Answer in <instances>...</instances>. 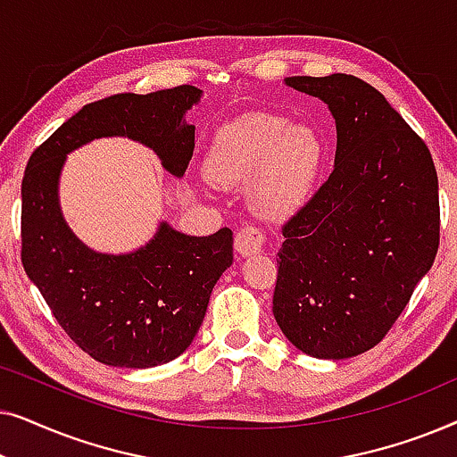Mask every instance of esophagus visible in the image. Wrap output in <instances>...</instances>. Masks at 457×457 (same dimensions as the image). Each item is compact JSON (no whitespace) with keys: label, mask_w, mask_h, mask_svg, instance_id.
I'll return each mask as SVG.
<instances>
[{"label":"esophagus","mask_w":457,"mask_h":457,"mask_svg":"<svg viewBox=\"0 0 457 457\" xmlns=\"http://www.w3.org/2000/svg\"><path fill=\"white\" fill-rule=\"evenodd\" d=\"M266 237L260 228L253 227H245L241 230H237L235 235V252L241 255V258H249V255L260 253L262 247H264Z\"/></svg>","instance_id":"esophagus-1"}]
</instances>
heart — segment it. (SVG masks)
<instances>
[{
  "instance_id": "heart-1",
  "label": "heart",
  "mask_w": 457,
  "mask_h": 457,
  "mask_svg": "<svg viewBox=\"0 0 457 457\" xmlns=\"http://www.w3.org/2000/svg\"><path fill=\"white\" fill-rule=\"evenodd\" d=\"M322 158V141L308 122L249 112L218 129L205 174L222 189L247 183L249 210L264 220H285L310 199Z\"/></svg>"
}]
</instances>
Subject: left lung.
I'll list each match as a JSON object with an SVG mask.
<instances>
[{
  "label": "left lung",
  "mask_w": 457,
  "mask_h": 457,
  "mask_svg": "<svg viewBox=\"0 0 457 457\" xmlns=\"http://www.w3.org/2000/svg\"><path fill=\"white\" fill-rule=\"evenodd\" d=\"M335 118V168L283 227L272 312L299 352L345 360L389 333L439 249L428 147L352 74L287 77Z\"/></svg>",
  "instance_id": "left-lung-1"
}]
</instances>
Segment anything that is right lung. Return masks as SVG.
<instances>
[{"label":"right lung","mask_w":457,"mask_h":457,"mask_svg":"<svg viewBox=\"0 0 457 457\" xmlns=\"http://www.w3.org/2000/svg\"><path fill=\"white\" fill-rule=\"evenodd\" d=\"M202 89L180 85L87 104L30 155L22 179V266L66 335L93 360L154 368L179 358L202 327L212 289L233 264V230L191 237L160 222L145 245L102 253L72 233L60 208L66 155L102 137L152 149L180 179L195 147L185 114Z\"/></svg>","instance_id":"obj_1"}]
</instances>
